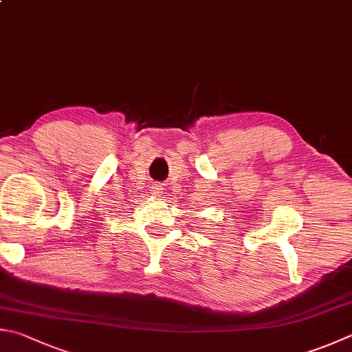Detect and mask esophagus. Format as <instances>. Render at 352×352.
<instances>
[{
    "instance_id": "34e87169",
    "label": "esophagus",
    "mask_w": 352,
    "mask_h": 352,
    "mask_svg": "<svg viewBox=\"0 0 352 352\" xmlns=\"http://www.w3.org/2000/svg\"><path fill=\"white\" fill-rule=\"evenodd\" d=\"M151 193L156 195V196H162L164 195V188L159 184H153V187H151Z\"/></svg>"
}]
</instances>
